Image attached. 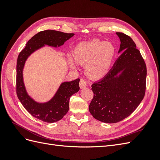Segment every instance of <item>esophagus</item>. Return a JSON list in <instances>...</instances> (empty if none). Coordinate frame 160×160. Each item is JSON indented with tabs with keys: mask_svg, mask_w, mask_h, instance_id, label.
<instances>
[{
	"mask_svg": "<svg viewBox=\"0 0 160 160\" xmlns=\"http://www.w3.org/2000/svg\"><path fill=\"white\" fill-rule=\"evenodd\" d=\"M88 84H87V81L84 79H81L79 82V86L81 89H84L85 88Z\"/></svg>",
	"mask_w": 160,
	"mask_h": 160,
	"instance_id": "34e87169",
	"label": "esophagus"
}]
</instances>
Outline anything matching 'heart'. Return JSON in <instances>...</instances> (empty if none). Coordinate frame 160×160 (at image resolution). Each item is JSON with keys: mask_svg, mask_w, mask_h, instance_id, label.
<instances>
[{"mask_svg": "<svg viewBox=\"0 0 160 160\" xmlns=\"http://www.w3.org/2000/svg\"><path fill=\"white\" fill-rule=\"evenodd\" d=\"M115 55V47L109 41L92 39L81 42L74 50L75 59L69 56V65L75 69L77 61L85 65V73L92 79H99L109 72Z\"/></svg>", "mask_w": 160, "mask_h": 160, "instance_id": "heart-1", "label": "heart"}]
</instances>
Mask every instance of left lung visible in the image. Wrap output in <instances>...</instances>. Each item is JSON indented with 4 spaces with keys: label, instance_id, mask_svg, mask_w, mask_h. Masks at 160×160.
I'll list each match as a JSON object with an SVG mask.
<instances>
[{
    "label": "left lung",
    "instance_id": "1",
    "mask_svg": "<svg viewBox=\"0 0 160 160\" xmlns=\"http://www.w3.org/2000/svg\"><path fill=\"white\" fill-rule=\"evenodd\" d=\"M121 53L103 78L91 85L93 98L89 110L100 122L114 123L128 118L142 102L146 91L147 69L144 60L130 37L116 32Z\"/></svg>",
    "mask_w": 160,
    "mask_h": 160
}]
</instances>
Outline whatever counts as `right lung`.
Wrapping results in <instances>:
<instances>
[{"label": "right lung", "instance_id": "obj_1", "mask_svg": "<svg viewBox=\"0 0 160 160\" xmlns=\"http://www.w3.org/2000/svg\"><path fill=\"white\" fill-rule=\"evenodd\" d=\"M74 33H65L54 30L38 32L27 43L19 53L17 63V94L23 107L34 118L47 123L58 122L64 117L69 109L71 96L79 91L80 79L64 81L60 85L54 96L44 103L37 102L28 94L23 80L22 71L26 61L32 53L48 45L57 48L74 36Z\"/></svg>", "mask_w": 160, "mask_h": 160}]
</instances>
